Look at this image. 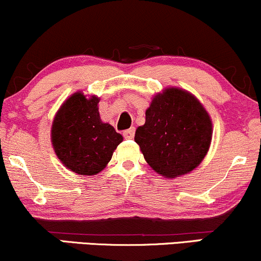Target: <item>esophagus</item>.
I'll use <instances>...</instances> for the list:
<instances>
[{"label": "esophagus", "instance_id": "esophagus-1", "mask_svg": "<svg viewBox=\"0 0 261 261\" xmlns=\"http://www.w3.org/2000/svg\"><path fill=\"white\" fill-rule=\"evenodd\" d=\"M124 137L126 140H131L134 137V135H135V127H131V128H128V130H125L124 131Z\"/></svg>", "mask_w": 261, "mask_h": 261}]
</instances>
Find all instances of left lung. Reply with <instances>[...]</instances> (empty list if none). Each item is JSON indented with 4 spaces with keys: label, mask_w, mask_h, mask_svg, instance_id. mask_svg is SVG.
<instances>
[{
    "label": "left lung",
    "mask_w": 261,
    "mask_h": 261,
    "mask_svg": "<svg viewBox=\"0 0 261 261\" xmlns=\"http://www.w3.org/2000/svg\"><path fill=\"white\" fill-rule=\"evenodd\" d=\"M212 122L194 95L167 88L146 110V122L137 127L135 141L158 174L175 178L191 172L207 153Z\"/></svg>",
    "instance_id": "8db88e82"
}]
</instances>
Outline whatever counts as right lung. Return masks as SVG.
Returning a JSON list of instances; mask_svg holds the SVG:
<instances>
[{"instance_id":"obj_1","label":"right lung","mask_w":261,"mask_h":261,"mask_svg":"<svg viewBox=\"0 0 261 261\" xmlns=\"http://www.w3.org/2000/svg\"><path fill=\"white\" fill-rule=\"evenodd\" d=\"M99 98L74 93L60 108L51 127L55 153L65 167L80 175H95L112 160L122 136L104 124L98 112Z\"/></svg>"}]
</instances>
